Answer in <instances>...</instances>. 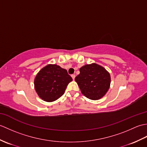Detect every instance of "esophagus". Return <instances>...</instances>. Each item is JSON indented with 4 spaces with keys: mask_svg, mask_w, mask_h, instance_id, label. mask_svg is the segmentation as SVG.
<instances>
[{
    "mask_svg": "<svg viewBox=\"0 0 147 147\" xmlns=\"http://www.w3.org/2000/svg\"><path fill=\"white\" fill-rule=\"evenodd\" d=\"M71 77H72V78H73V80H74V78H75V77H76L75 74H72V75H71Z\"/></svg>",
    "mask_w": 147,
    "mask_h": 147,
    "instance_id": "obj_1",
    "label": "esophagus"
}]
</instances>
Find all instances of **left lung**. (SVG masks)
<instances>
[{"label": "left lung", "mask_w": 147, "mask_h": 147, "mask_svg": "<svg viewBox=\"0 0 147 147\" xmlns=\"http://www.w3.org/2000/svg\"><path fill=\"white\" fill-rule=\"evenodd\" d=\"M75 81L83 94L94 100L103 97L111 84L110 74L105 69L96 64H92L83 65Z\"/></svg>", "instance_id": "1"}]
</instances>
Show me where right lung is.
Segmentation results:
<instances>
[{"instance_id":"1","label":"right lung","mask_w":147,"mask_h":147,"mask_svg":"<svg viewBox=\"0 0 147 147\" xmlns=\"http://www.w3.org/2000/svg\"><path fill=\"white\" fill-rule=\"evenodd\" d=\"M72 80V78L64 69L55 64H49L39 71L34 84L40 97L51 102L64 94L67 85Z\"/></svg>"}]
</instances>
